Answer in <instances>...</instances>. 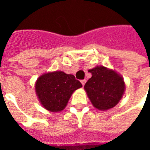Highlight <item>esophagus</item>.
Returning a JSON list of instances; mask_svg holds the SVG:
<instances>
[{"instance_id": "1", "label": "esophagus", "mask_w": 150, "mask_h": 150, "mask_svg": "<svg viewBox=\"0 0 150 150\" xmlns=\"http://www.w3.org/2000/svg\"><path fill=\"white\" fill-rule=\"evenodd\" d=\"M86 82H87V80L86 79H83V80H81V83L83 86H84V84L86 83Z\"/></svg>"}]
</instances>
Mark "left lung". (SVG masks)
I'll list each match as a JSON object with an SVG mask.
<instances>
[{"label":"left lung","instance_id":"obj_1","mask_svg":"<svg viewBox=\"0 0 150 150\" xmlns=\"http://www.w3.org/2000/svg\"><path fill=\"white\" fill-rule=\"evenodd\" d=\"M88 71L91 77L85 83L84 90L94 108L106 111L115 107L125 91L124 78L104 66H96Z\"/></svg>","mask_w":150,"mask_h":150}]
</instances>
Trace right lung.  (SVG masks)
I'll return each instance as SVG.
<instances>
[{
  "instance_id": "1",
  "label": "right lung",
  "mask_w": 150,
  "mask_h": 150,
  "mask_svg": "<svg viewBox=\"0 0 150 150\" xmlns=\"http://www.w3.org/2000/svg\"><path fill=\"white\" fill-rule=\"evenodd\" d=\"M34 87L42 107L50 112H59L65 108L73 92L82 88V84L73 75L55 71L39 76Z\"/></svg>"
}]
</instances>
